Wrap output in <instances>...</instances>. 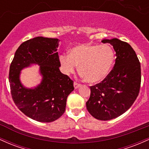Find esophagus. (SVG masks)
Listing matches in <instances>:
<instances>
[{
    "mask_svg": "<svg viewBox=\"0 0 149 149\" xmlns=\"http://www.w3.org/2000/svg\"><path fill=\"white\" fill-rule=\"evenodd\" d=\"M80 86H81V84H78L77 82H74V87L75 89H77V88L80 87Z\"/></svg>",
    "mask_w": 149,
    "mask_h": 149,
    "instance_id": "obj_1",
    "label": "esophagus"
}]
</instances>
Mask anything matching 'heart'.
<instances>
[{
	"label": "heart",
	"instance_id": "heart-1",
	"mask_svg": "<svg viewBox=\"0 0 149 149\" xmlns=\"http://www.w3.org/2000/svg\"><path fill=\"white\" fill-rule=\"evenodd\" d=\"M114 53L107 44H80L70 50L69 55L59 57L62 70L67 75L78 71L84 79L88 83L101 81L109 73L113 61Z\"/></svg>",
	"mask_w": 149,
	"mask_h": 149
}]
</instances>
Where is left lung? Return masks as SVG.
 Segmentation results:
<instances>
[{
    "mask_svg": "<svg viewBox=\"0 0 149 149\" xmlns=\"http://www.w3.org/2000/svg\"><path fill=\"white\" fill-rule=\"evenodd\" d=\"M115 51V63L101 83L90 86L91 95L86 103L88 113L100 120H110L123 115L138 96L141 84V65L130 44L116 38L103 39Z\"/></svg>",
    "mask_w": 149,
    "mask_h": 149,
    "instance_id": "1",
    "label": "left lung"
}]
</instances>
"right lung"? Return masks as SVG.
I'll return each mask as SVG.
<instances>
[{"label": "right lung", "instance_id": "right-lung-1", "mask_svg": "<svg viewBox=\"0 0 149 149\" xmlns=\"http://www.w3.org/2000/svg\"><path fill=\"white\" fill-rule=\"evenodd\" d=\"M58 38L38 36L22 43L15 53L10 67L9 82L13 99L17 108L31 119L51 123L65 111L67 98L74 90L73 81L60 70L57 52ZM33 64L40 66L42 80L28 88L20 80L21 71Z\"/></svg>", "mask_w": 149, "mask_h": 149}]
</instances>
